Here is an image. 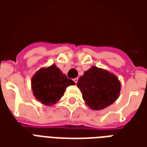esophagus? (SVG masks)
Here are the masks:
<instances>
[{
  "mask_svg": "<svg viewBox=\"0 0 147 147\" xmlns=\"http://www.w3.org/2000/svg\"><path fill=\"white\" fill-rule=\"evenodd\" d=\"M78 80H79L78 78H75V79H74V80H73V81H74V82H75V83H77V82H78Z\"/></svg>",
  "mask_w": 147,
  "mask_h": 147,
  "instance_id": "34e87169",
  "label": "esophagus"
}]
</instances>
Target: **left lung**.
<instances>
[{
    "label": "left lung",
    "instance_id": "8db88e82",
    "mask_svg": "<svg viewBox=\"0 0 147 147\" xmlns=\"http://www.w3.org/2000/svg\"><path fill=\"white\" fill-rule=\"evenodd\" d=\"M77 86L83 93L86 105L94 110H100L113 104L119 97L120 83L107 71L93 66L80 76Z\"/></svg>",
    "mask_w": 147,
    "mask_h": 147
}]
</instances>
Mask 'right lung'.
Instances as JSON below:
<instances>
[{
  "instance_id": "obj_1",
  "label": "right lung",
  "mask_w": 147,
  "mask_h": 147,
  "mask_svg": "<svg viewBox=\"0 0 147 147\" xmlns=\"http://www.w3.org/2000/svg\"><path fill=\"white\" fill-rule=\"evenodd\" d=\"M74 84V81L67 79L54 64L39 69L31 81L34 95L46 105L55 104L64 95L67 86Z\"/></svg>"
}]
</instances>
